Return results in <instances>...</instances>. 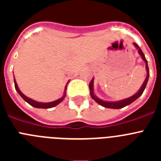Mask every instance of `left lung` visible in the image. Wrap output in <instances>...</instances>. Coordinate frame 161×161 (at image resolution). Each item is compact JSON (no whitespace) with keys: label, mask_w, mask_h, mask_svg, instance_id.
<instances>
[{"label":"left lung","mask_w":161,"mask_h":161,"mask_svg":"<svg viewBox=\"0 0 161 161\" xmlns=\"http://www.w3.org/2000/svg\"><path fill=\"white\" fill-rule=\"evenodd\" d=\"M133 44H134V46L136 47V49L138 50V52H139V55H141V57H142V59H143V60L144 61L145 64H146L147 76H146V78H145L144 81H143L141 88L139 89V91H138L136 94H134L133 96L130 97L125 98V99H123V100H120V101H116V102H108V101L102 100V99H100L99 97H97L94 94V91H93V82H94V80H94V78H93V79H92V80L90 81V83H89V90H90V95H91V97H92V98H93V100H94L97 103H98L99 105H101V106H104V107L109 108V109H121V108H123V107H125V106H128V105H130V104H131L132 102H135V101H136L137 98H139V97L143 94V91H144L145 88H146V85H147V81H148V78H149V68H148V65H147V60L146 59V58H145L144 54L143 53V52H142V50L140 49V47L138 46L136 42H134Z\"/></svg>","instance_id":"obj_1"}]
</instances>
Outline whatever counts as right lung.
Wrapping results in <instances>:
<instances>
[{
	"mask_svg": "<svg viewBox=\"0 0 161 161\" xmlns=\"http://www.w3.org/2000/svg\"><path fill=\"white\" fill-rule=\"evenodd\" d=\"M68 82L67 83V85L68 84ZM67 85H66V86H65L64 95L61 97L60 98H59V99H57V100L54 101V102H36V101L33 100V99H31V98H29L28 97H26L25 95H24L23 93L21 92V90L19 89V88H18V84H17V82H16V80H15V78H14V85H15V89H16V90H17V92L18 93V94L22 97L23 98L24 100L27 102L28 104H30L31 106H32L33 107L40 108V109H49V108H52V107H54V106L59 105V104L60 103V102H62L64 99L65 96H66Z\"/></svg>",
	"mask_w": 161,
	"mask_h": 161,
	"instance_id": "add662e5",
	"label": "right lung"
}]
</instances>
